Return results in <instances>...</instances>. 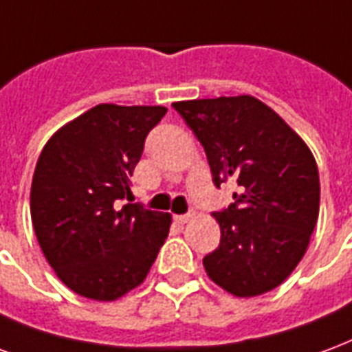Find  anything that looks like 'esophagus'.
<instances>
[{"mask_svg":"<svg viewBox=\"0 0 352 352\" xmlns=\"http://www.w3.org/2000/svg\"><path fill=\"white\" fill-rule=\"evenodd\" d=\"M195 217V214H186V215H174V219H176V223H179V225H186V223H189L191 219Z\"/></svg>","mask_w":352,"mask_h":352,"instance_id":"1","label":"esophagus"}]
</instances>
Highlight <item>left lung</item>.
<instances>
[{"label": "left lung", "instance_id": "1", "mask_svg": "<svg viewBox=\"0 0 352 352\" xmlns=\"http://www.w3.org/2000/svg\"><path fill=\"white\" fill-rule=\"evenodd\" d=\"M206 151L217 187L240 193L223 212L219 248L202 258L208 278L238 298L276 289L304 257L317 225L320 184L311 150L251 95L173 102Z\"/></svg>", "mask_w": 352, "mask_h": 352}]
</instances>
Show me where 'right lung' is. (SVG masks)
Instances as JSON below:
<instances>
[{
    "label": "right lung",
    "instance_id": "right-lung-1",
    "mask_svg": "<svg viewBox=\"0 0 352 352\" xmlns=\"http://www.w3.org/2000/svg\"><path fill=\"white\" fill-rule=\"evenodd\" d=\"M165 107L97 104L54 133L32 182V221L46 261L71 291L114 302L142 283L173 217L125 204L146 135Z\"/></svg>",
    "mask_w": 352,
    "mask_h": 352
}]
</instances>
